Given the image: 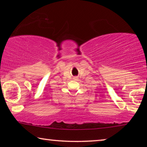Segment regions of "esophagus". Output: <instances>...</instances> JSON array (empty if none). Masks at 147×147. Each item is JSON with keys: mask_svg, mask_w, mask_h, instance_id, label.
I'll return each mask as SVG.
<instances>
[{"mask_svg": "<svg viewBox=\"0 0 147 147\" xmlns=\"http://www.w3.org/2000/svg\"><path fill=\"white\" fill-rule=\"evenodd\" d=\"M74 79H75V80H76V79H78V77H76V76H75V77H74Z\"/></svg>", "mask_w": 147, "mask_h": 147, "instance_id": "34e87169", "label": "esophagus"}]
</instances>
